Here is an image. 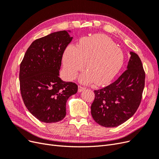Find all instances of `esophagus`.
<instances>
[{"mask_svg": "<svg viewBox=\"0 0 159 159\" xmlns=\"http://www.w3.org/2000/svg\"><path fill=\"white\" fill-rule=\"evenodd\" d=\"M85 88L84 87H82V86H78V92H81V91H83L84 90H85Z\"/></svg>", "mask_w": 159, "mask_h": 159, "instance_id": "34e87169", "label": "esophagus"}]
</instances>
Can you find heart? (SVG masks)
I'll return each mask as SVG.
<instances>
[{
  "instance_id": "1",
  "label": "heart",
  "mask_w": 159,
  "mask_h": 159,
  "mask_svg": "<svg viewBox=\"0 0 159 159\" xmlns=\"http://www.w3.org/2000/svg\"><path fill=\"white\" fill-rule=\"evenodd\" d=\"M87 71L80 77L83 84L95 81L98 85L107 84L122 68L124 55L108 36L96 34L84 37L79 46L70 45L63 56V64L66 75L74 79L85 66Z\"/></svg>"
}]
</instances>
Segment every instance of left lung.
<instances>
[{"instance_id":"1","label":"left lung","mask_w":159,"mask_h":159,"mask_svg":"<svg viewBox=\"0 0 159 159\" xmlns=\"http://www.w3.org/2000/svg\"><path fill=\"white\" fill-rule=\"evenodd\" d=\"M125 71L111 84L95 90L91 106L94 121L105 127H117L131 118L141 103L145 73L140 57L133 52Z\"/></svg>"}]
</instances>
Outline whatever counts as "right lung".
Returning a JSON list of instances; mask_svg holds the SVG:
<instances>
[{
    "mask_svg": "<svg viewBox=\"0 0 159 159\" xmlns=\"http://www.w3.org/2000/svg\"><path fill=\"white\" fill-rule=\"evenodd\" d=\"M70 30L57 31L34 41L20 66V87L26 108L39 121L56 123L66 114L68 99L78 85L60 78L61 58L73 39Z\"/></svg>",
    "mask_w": 159,
    "mask_h": 159,
    "instance_id": "add662e5",
    "label": "right lung"
}]
</instances>
